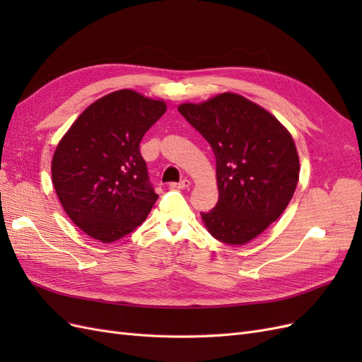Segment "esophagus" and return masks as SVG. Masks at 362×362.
Wrapping results in <instances>:
<instances>
[{
	"instance_id": "obj_1",
	"label": "esophagus",
	"mask_w": 362,
	"mask_h": 362,
	"mask_svg": "<svg viewBox=\"0 0 362 362\" xmlns=\"http://www.w3.org/2000/svg\"><path fill=\"white\" fill-rule=\"evenodd\" d=\"M190 180H187V178H184V180H181L180 182H172L170 184V187H173V189H187V187H190Z\"/></svg>"
}]
</instances>
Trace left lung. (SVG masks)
I'll return each mask as SVG.
<instances>
[{
    "mask_svg": "<svg viewBox=\"0 0 362 362\" xmlns=\"http://www.w3.org/2000/svg\"><path fill=\"white\" fill-rule=\"evenodd\" d=\"M178 112L210 144L216 157L218 201L201 213L210 234L226 245H245L286 210L299 181L291 134L264 108L235 93Z\"/></svg>",
    "mask_w": 362,
    "mask_h": 362,
    "instance_id": "8db88e82",
    "label": "left lung"
}]
</instances>
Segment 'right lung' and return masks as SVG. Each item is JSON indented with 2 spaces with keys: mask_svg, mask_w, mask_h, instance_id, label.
I'll use <instances>...</instances> for the list:
<instances>
[{
  "mask_svg": "<svg viewBox=\"0 0 362 362\" xmlns=\"http://www.w3.org/2000/svg\"><path fill=\"white\" fill-rule=\"evenodd\" d=\"M164 112L163 101L117 90L87 107L60 140L52 184L63 210L87 235L116 242L149 214L158 194L140 141Z\"/></svg>",
  "mask_w": 362,
  "mask_h": 362,
  "instance_id": "1",
  "label": "right lung"
}]
</instances>
